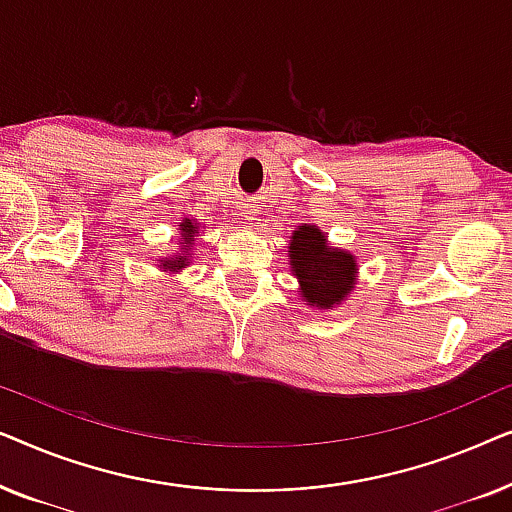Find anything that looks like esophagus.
Instances as JSON below:
<instances>
[{"label": "esophagus", "instance_id": "34e87169", "mask_svg": "<svg viewBox=\"0 0 512 512\" xmlns=\"http://www.w3.org/2000/svg\"><path fill=\"white\" fill-rule=\"evenodd\" d=\"M256 214H258L256 205H249V202H247V205L242 207V216H244V219H256Z\"/></svg>", "mask_w": 512, "mask_h": 512}]
</instances>
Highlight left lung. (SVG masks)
I'll use <instances>...</instances> for the list:
<instances>
[{
    "label": "left lung",
    "instance_id": "1",
    "mask_svg": "<svg viewBox=\"0 0 512 512\" xmlns=\"http://www.w3.org/2000/svg\"><path fill=\"white\" fill-rule=\"evenodd\" d=\"M291 265L300 279L307 303L333 307L354 289V256L340 249H328L324 233L312 226H300L291 237Z\"/></svg>",
    "mask_w": 512,
    "mask_h": 512
}]
</instances>
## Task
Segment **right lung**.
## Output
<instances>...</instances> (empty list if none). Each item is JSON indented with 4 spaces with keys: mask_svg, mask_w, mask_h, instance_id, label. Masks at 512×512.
<instances>
[{
    "mask_svg": "<svg viewBox=\"0 0 512 512\" xmlns=\"http://www.w3.org/2000/svg\"><path fill=\"white\" fill-rule=\"evenodd\" d=\"M181 233H184V235H181V244H184V247H191V244L195 242V235H193L195 226H191V221H186L184 226H181ZM165 265H167V268H184L186 256H181L179 261H172V263L165 261Z\"/></svg>",
    "mask_w": 512,
    "mask_h": 512,
    "instance_id": "right-lung-1",
    "label": "right lung"
}]
</instances>
